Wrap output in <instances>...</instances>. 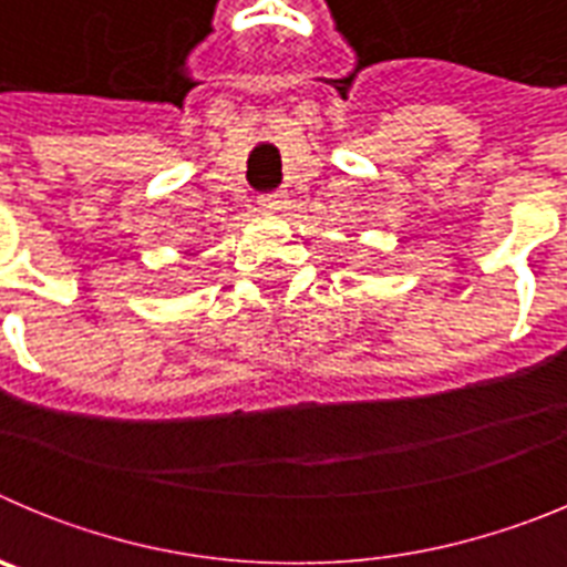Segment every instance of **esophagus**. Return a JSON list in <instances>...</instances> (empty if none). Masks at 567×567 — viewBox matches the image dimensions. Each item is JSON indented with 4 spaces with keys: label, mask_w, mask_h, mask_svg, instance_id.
<instances>
[{
    "label": "esophagus",
    "mask_w": 567,
    "mask_h": 567,
    "mask_svg": "<svg viewBox=\"0 0 567 567\" xmlns=\"http://www.w3.org/2000/svg\"><path fill=\"white\" fill-rule=\"evenodd\" d=\"M258 209L260 213H280V209H287V193H269L260 195L258 198Z\"/></svg>",
    "instance_id": "esophagus-1"
}]
</instances>
